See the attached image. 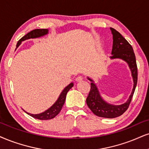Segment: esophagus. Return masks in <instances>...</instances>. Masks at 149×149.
Returning <instances> with one entry per match:
<instances>
[{
  "label": "esophagus",
  "instance_id": "esophagus-1",
  "mask_svg": "<svg viewBox=\"0 0 149 149\" xmlns=\"http://www.w3.org/2000/svg\"><path fill=\"white\" fill-rule=\"evenodd\" d=\"M84 77L82 76H78L77 77L76 79H75V80H76V81H81L83 80Z\"/></svg>",
  "mask_w": 149,
  "mask_h": 149
}]
</instances>
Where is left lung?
Masks as SVG:
<instances>
[{"instance_id":"obj_1","label":"left lung","mask_w":149,"mask_h":149,"mask_svg":"<svg viewBox=\"0 0 149 149\" xmlns=\"http://www.w3.org/2000/svg\"><path fill=\"white\" fill-rule=\"evenodd\" d=\"M111 30L113 34V49L111 52L112 56L111 58H122L127 62L131 70L134 86L131 94L127 102L122 105L114 106L108 104L102 100L97 86L93 83V81L88 78L92 83L91 84V91L86 98V104L95 115L105 118H115L120 116L124 112H126L131 104L137 83V67L133 47L131 44L125 39V38L123 37L122 34L116 30L111 27Z\"/></svg>"}]
</instances>
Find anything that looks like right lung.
<instances>
[{
	"label": "right lung",
	"instance_id": "obj_1",
	"mask_svg": "<svg viewBox=\"0 0 149 149\" xmlns=\"http://www.w3.org/2000/svg\"><path fill=\"white\" fill-rule=\"evenodd\" d=\"M48 32V30L47 29H35V30H33L31 32H28L27 34H25V36H23L19 41H18L17 45H16V47L19 46V45L21 44V41H25L26 39H29V38H38L40 36H44L45 34H47ZM73 86V83L70 84L67 87H65L62 93H61L59 97L54 103V104H53L52 106H51L48 110L45 111L43 113L37 114V115H33V114H30L28 113H26L28 114L29 115L32 116L34 118L38 119H41V120H46V119H51L54 118L60 113L62 107H63L64 103L65 101V97L67 93L69 91V90Z\"/></svg>",
	"mask_w": 149,
	"mask_h": 149
}]
</instances>
